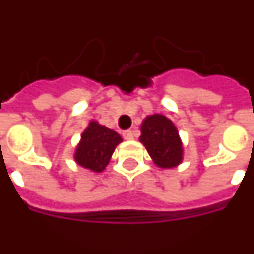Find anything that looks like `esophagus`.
Wrapping results in <instances>:
<instances>
[{"instance_id": "34e87169", "label": "esophagus", "mask_w": 254, "mask_h": 254, "mask_svg": "<svg viewBox=\"0 0 254 254\" xmlns=\"http://www.w3.org/2000/svg\"><path fill=\"white\" fill-rule=\"evenodd\" d=\"M122 137L125 140H133L134 137V133L132 130H125V132H122Z\"/></svg>"}]
</instances>
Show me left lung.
I'll return each instance as SVG.
<instances>
[{
	"instance_id": "8db88e82",
	"label": "left lung",
	"mask_w": 254,
	"mask_h": 254,
	"mask_svg": "<svg viewBox=\"0 0 254 254\" xmlns=\"http://www.w3.org/2000/svg\"><path fill=\"white\" fill-rule=\"evenodd\" d=\"M140 132V143H143L158 168L170 169L182 164L184 154L182 139L177 127L168 117L162 114L145 117Z\"/></svg>"
}]
</instances>
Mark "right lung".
<instances>
[{
    "label": "right lung",
    "instance_id": "1",
    "mask_svg": "<svg viewBox=\"0 0 254 254\" xmlns=\"http://www.w3.org/2000/svg\"><path fill=\"white\" fill-rule=\"evenodd\" d=\"M121 141L122 137L117 132L97 121H90L75 147L74 159L85 169L100 173L109 165L115 147Z\"/></svg>",
    "mask_w": 254,
    "mask_h": 254
}]
</instances>
